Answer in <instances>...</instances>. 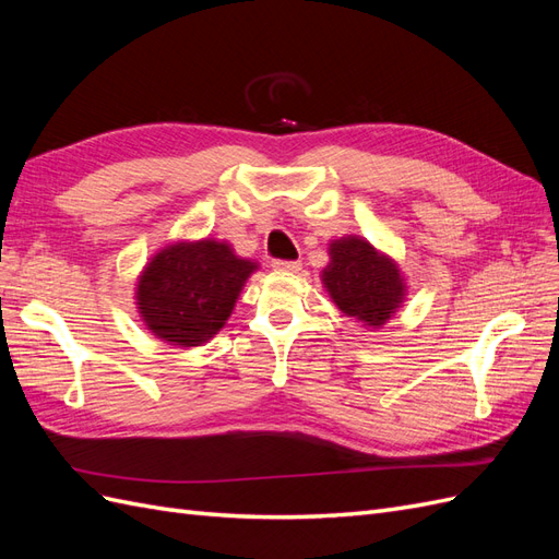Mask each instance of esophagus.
I'll return each mask as SVG.
<instances>
[{
  "mask_svg": "<svg viewBox=\"0 0 559 559\" xmlns=\"http://www.w3.org/2000/svg\"><path fill=\"white\" fill-rule=\"evenodd\" d=\"M273 267H275V270H282V273H298V270H300V261H282V259H275V261H273Z\"/></svg>",
  "mask_w": 559,
  "mask_h": 559,
  "instance_id": "34e87169",
  "label": "esophagus"
}]
</instances>
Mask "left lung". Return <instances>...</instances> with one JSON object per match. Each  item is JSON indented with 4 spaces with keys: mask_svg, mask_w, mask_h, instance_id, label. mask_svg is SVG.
I'll use <instances>...</instances> for the list:
<instances>
[{
    "mask_svg": "<svg viewBox=\"0 0 559 559\" xmlns=\"http://www.w3.org/2000/svg\"><path fill=\"white\" fill-rule=\"evenodd\" d=\"M329 257L321 282L335 306L368 329L386 324L405 296L396 263L357 235L333 240Z\"/></svg>",
    "mask_w": 559,
    "mask_h": 559,
    "instance_id": "obj_1",
    "label": "left lung"
}]
</instances>
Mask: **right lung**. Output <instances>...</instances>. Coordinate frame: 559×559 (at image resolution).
I'll return each mask as SVG.
<instances>
[{
	"instance_id": "right-lung-1",
	"label": "right lung",
	"mask_w": 559,
	"mask_h": 559,
	"mask_svg": "<svg viewBox=\"0 0 559 559\" xmlns=\"http://www.w3.org/2000/svg\"><path fill=\"white\" fill-rule=\"evenodd\" d=\"M259 265L216 240L177 242L151 259L138 282V308L160 341L198 347L224 329Z\"/></svg>"
}]
</instances>
